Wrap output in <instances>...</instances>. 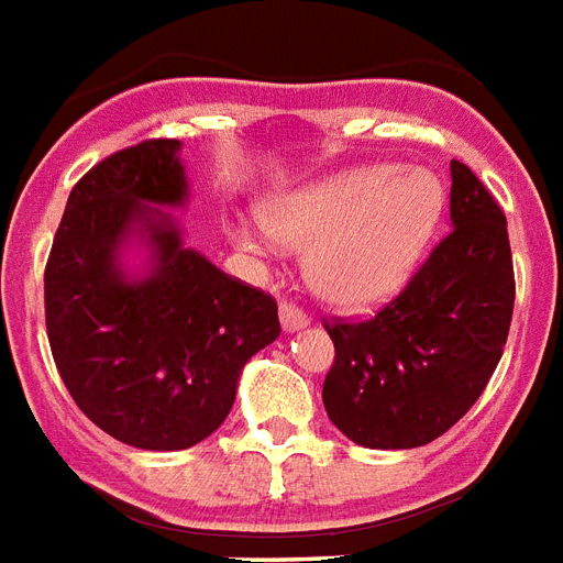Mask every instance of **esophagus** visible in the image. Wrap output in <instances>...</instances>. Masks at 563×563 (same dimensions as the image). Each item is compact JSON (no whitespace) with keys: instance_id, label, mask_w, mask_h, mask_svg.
<instances>
[{"instance_id":"1","label":"esophagus","mask_w":563,"mask_h":563,"mask_svg":"<svg viewBox=\"0 0 563 563\" xmlns=\"http://www.w3.org/2000/svg\"><path fill=\"white\" fill-rule=\"evenodd\" d=\"M278 317H282V325H285V331H299V328H308L310 325V317L305 313L302 308L296 302H282L278 305Z\"/></svg>"}]
</instances>
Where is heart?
Returning <instances> with one entry per match:
<instances>
[{"instance_id": "1", "label": "heart", "mask_w": 563, "mask_h": 563, "mask_svg": "<svg viewBox=\"0 0 563 563\" xmlns=\"http://www.w3.org/2000/svg\"><path fill=\"white\" fill-rule=\"evenodd\" d=\"M442 203V183L430 170L357 165L273 197L261 227L235 220L229 235L244 250L310 244V285L331 302L357 308L407 282Z\"/></svg>"}]
</instances>
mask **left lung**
Listing matches in <instances>:
<instances>
[{
  "label": "left lung",
  "instance_id": "8db88e82",
  "mask_svg": "<svg viewBox=\"0 0 563 563\" xmlns=\"http://www.w3.org/2000/svg\"><path fill=\"white\" fill-rule=\"evenodd\" d=\"M451 232L401 294L368 319L325 322L334 363L328 418L377 451L448 433L492 380L515 310V267L500 203L465 162H451Z\"/></svg>",
  "mask_w": 563,
  "mask_h": 563
}]
</instances>
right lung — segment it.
Listing matches in <instances>:
<instances>
[{
    "label": "right lung",
    "mask_w": 563,
    "mask_h": 563,
    "mask_svg": "<svg viewBox=\"0 0 563 563\" xmlns=\"http://www.w3.org/2000/svg\"><path fill=\"white\" fill-rule=\"evenodd\" d=\"M177 154V139H145L89 168L46 264V331L63 384L92 424L142 451H186L214 433L246 360L282 334L276 299L186 250L156 209L186 203ZM133 231L155 250L145 279L120 269Z\"/></svg>",
    "instance_id": "1"
}]
</instances>
